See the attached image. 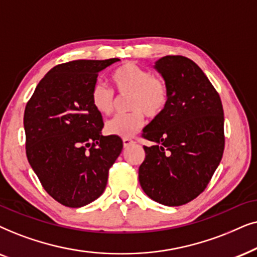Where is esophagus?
I'll return each instance as SVG.
<instances>
[{
  "mask_svg": "<svg viewBox=\"0 0 257 257\" xmlns=\"http://www.w3.org/2000/svg\"><path fill=\"white\" fill-rule=\"evenodd\" d=\"M132 145H134V141H133L132 139H123V147H124V148H128V147H131Z\"/></svg>",
  "mask_w": 257,
  "mask_h": 257,
  "instance_id": "obj_1",
  "label": "esophagus"
}]
</instances>
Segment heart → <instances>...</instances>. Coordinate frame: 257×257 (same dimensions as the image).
Returning <instances> with one entry per match:
<instances>
[{
  "mask_svg": "<svg viewBox=\"0 0 257 257\" xmlns=\"http://www.w3.org/2000/svg\"><path fill=\"white\" fill-rule=\"evenodd\" d=\"M111 81L119 96H128L126 109L131 112L117 115L105 123L108 135L128 139L139 132L145 122L160 117L166 111L170 100L169 85L162 77L134 62H125L116 68ZM93 107L102 115H110L116 105L112 91L102 82H96L90 91Z\"/></svg>",
  "mask_w": 257,
  "mask_h": 257,
  "instance_id": "1",
  "label": "heart"
}]
</instances>
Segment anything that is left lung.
Wrapping results in <instances>:
<instances>
[{"label":"left lung","instance_id":"obj_1","mask_svg":"<svg viewBox=\"0 0 257 257\" xmlns=\"http://www.w3.org/2000/svg\"><path fill=\"white\" fill-rule=\"evenodd\" d=\"M170 89L166 111L142 138L146 159L139 168L142 189L169 207L186 204L206 189L224 150V116L220 95L194 61L180 55L155 63Z\"/></svg>","mask_w":257,"mask_h":257}]
</instances>
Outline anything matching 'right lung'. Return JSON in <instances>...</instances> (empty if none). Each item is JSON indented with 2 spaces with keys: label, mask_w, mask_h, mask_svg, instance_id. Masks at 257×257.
<instances>
[{
  "label": "right lung",
  "mask_w": 257,
  "mask_h": 257,
  "mask_svg": "<svg viewBox=\"0 0 257 257\" xmlns=\"http://www.w3.org/2000/svg\"><path fill=\"white\" fill-rule=\"evenodd\" d=\"M118 59L75 60L46 74L25 109L26 154L55 201L80 208L100 197L122 152L118 136H103L90 91L98 73Z\"/></svg>",
  "instance_id": "right-lung-1"
}]
</instances>
